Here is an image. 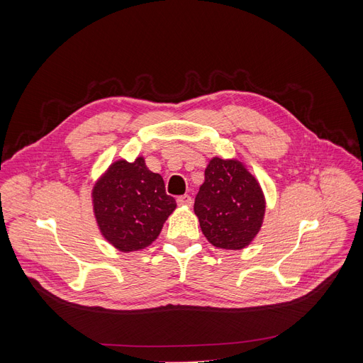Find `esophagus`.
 <instances>
[{
  "instance_id": "1",
  "label": "esophagus",
  "mask_w": 363,
  "mask_h": 363,
  "mask_svg": "<svg viewBox=\"0 0 363 363\" xmlns=\"http://www.w3.org/2000/svg\"><path fill=\"white\" fill-rule=\"evenodd\" d=\"M178 204L179 206H186V207H189V206H191L193 204V199L191 197H189L188 194H184V196H181V197H178Z\"/></svg>"
}]
</instances>
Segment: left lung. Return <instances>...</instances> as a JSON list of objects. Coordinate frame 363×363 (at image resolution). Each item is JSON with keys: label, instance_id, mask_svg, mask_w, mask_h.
<instances>
[{"label": "left lung", "instance_id": "8db88e82", "mask_svg": "<svg viewBox=\"0 0 363 363\" xmlns=\"http://www.w3.org/2000/svg\"><path fill=\"white\" fill-rule=\"evenodd\" d=\"M264 207L259 182L241 162L219 157L208 162L194 201L208 242L225 250L244 249L260 231Z\"/></svg>", "mask_w": 363, "mask_h": 363}]
</instances>
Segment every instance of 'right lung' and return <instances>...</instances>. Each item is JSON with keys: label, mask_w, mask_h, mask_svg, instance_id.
<instances>
[{"label": "right lung", "mask_w": 363, "mask_h": 363, "mask_svg": "<svg viewBox=\"0 0 363 363\" xmlns=\"http://www.w3.org/2000/svg\"><path fill=\"white\" fill-rule=\"evenodd\" d=\"M94 213L103 237L129 253L155 241L177 201L163 178L148 170L144 157L114 162L92 189Z\"/></svg>", "instance_id": "obj_1"}]
</instances>
